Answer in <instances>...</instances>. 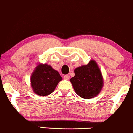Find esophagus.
I'll list each match as a JSON object with an SVG mask.
<instances>
[{"mask_svg": "<svg viewBox=\"0 0 133 133\" xmlns=\"http://www.w3.org/2000/svg\"><path fill=\"white\" fill-rule=\"evenodd\" d=\"M63 79H65V80H68L70 79V76L69 75H65L63 76Z\"/></svg>", "mask_w": 133, "mask_h": 133, "instance_id": "esophagus-1", "label": "esophagus"}]
</instances>
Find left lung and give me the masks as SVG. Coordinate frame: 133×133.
<instances>
[{
	"mask_svg": "<svg viewBox=\"0 0 133 133\" xmlns=\"http://www.w3.org/2000/svg\"><path fill=\"white\" fill-rule=\"evenodd\" d=\"M75 76L70 79L76 94L83 99H91L97 95L103 87L100 69L94 61L74 70Z\"/></svg>",
	"mask_w": 133,
	"mask_h": 133,
	"instance_id": "1",
	"label": "left lung"
}]
</instances>
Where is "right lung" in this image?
<instances>
[{
	"instance_id": "1",
	"label": "right lung",
	"mask_w": 133,
	"mask_h": 133,
	"mask_svg": "<svg viewBox=\"0 0 133 133\" xmlns=\"http://www.w3.org/2000/svg\"><path fill=\"white\" fill-rule=\"evenodd\" d=\"M61 80L59 72L46 64H41L36 67L31 77L32 90L36 94L41 96L52 93Z\"/></svg>"
}]
</instances>
